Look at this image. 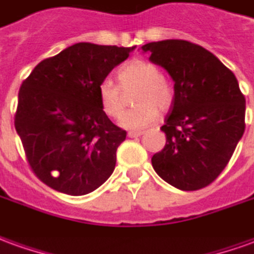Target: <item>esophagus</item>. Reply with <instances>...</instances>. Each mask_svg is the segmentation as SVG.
<instances>
[{
	"label": "esophagus",
	"instance_id": "34e87169",
	"mask_svg": "<svg viewBox=\"0 0 254 254\" xmlns=\"http://www.w3.org/2000/svg\"><path fill=\"white\" fill-rule=\"evenodd\" d=\"M141 134H143L141 130H130V132H127V136H129V137H139Z\"/></svg>",
	"mask_w": 254,
	"mask_h": 254
}]
</instances>
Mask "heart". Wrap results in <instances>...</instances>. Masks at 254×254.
Returning <instances> with one entry per match:
<instances>
[{"label":"heart","instance_id":"heart-1","mask_svg":"<svg viewBox=\"0 0 254 254\" xmlns=\"http://www.w3.org/2000/svg\"><path fill=\"white\" fill-rule=\"evenodd\" d=\"M118 85L102 81L97 86V99L103 113L118 118L125 109L124 92L134 90V109L122 115L120 124L127 129H141L150 125L161 111H168L173 103V88L161 75V68L148 60L127 62L117 72Z\"/></svg>","mask_w":254,"mask_h":254}]
</instances>
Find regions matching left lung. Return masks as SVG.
Segmentation results:
<instances>
[{
  "label": "left lung",
  "mask_w": 254,
  "mask_h": 254,
  "mask_svg": "<svg viewBox=\"0 0 254 254\" xmlns=\"http://www.w3.org/2000/svg\"><path fill=\"white\" fill-rule=\"evenodd\" d=\"M141 51L175 82L161 127L166 144L152 155V168L176 189H203L223 172L244 136L246 102L238 81L213 53L189 41L150 42Z\"/></svg>",
  "instance_id": "obj_1"
}]
</instances>
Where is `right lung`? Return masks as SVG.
Masks as SVG:
<instances>
[{"label": "right lung", "instance_id": "right-lung-1", "mask_svg": "<svg viewBox=\"0 0 254 254\" xmlns=\"http://www.w3.org/2000/svg\"><path fill=\"white\" fill-rule=\"evenodd\" d=\"M136 47L78 42L35 65L19 90L15 127L31 169L51 189H99L114 172L127 132L103 113L97 86Z\"/></svg>", "mask_w": 254, "mask_h": 254}]
</instances>
